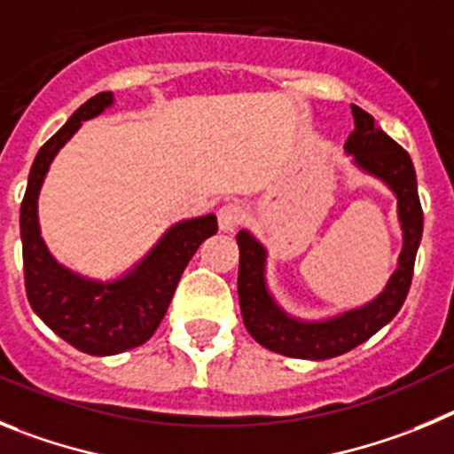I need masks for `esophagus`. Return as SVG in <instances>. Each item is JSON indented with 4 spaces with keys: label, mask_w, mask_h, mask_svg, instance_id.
<instances>
[{
    "label": "esophagus",
    "mask_w": 454,
    "mask_h": 454,
    "mask_svg": "<svg viewBox=\"0 0 454 454\" xmlns=\"http://www.w3.org/2000/svg\"><path fill=\"white\" fill-rule=\"evenodd\" d=\"M217 219H219V228H222L223 232H232L244 219L242 206H239V203H226V206L219 207Z\"/></svg>",
    "instance_id": "obj_1"
}]
</instances>
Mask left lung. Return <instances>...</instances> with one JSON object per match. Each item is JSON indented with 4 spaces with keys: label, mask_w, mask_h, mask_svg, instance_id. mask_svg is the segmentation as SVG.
I'll return each mask as SVG.
<instances>
[{
    "label": "left lung",
    "mask_w": 454,
    "mask_h": 454,
    "mask_svg": "<svg viewBox=\"0 0 454 454\" xmlns=\"http://www.w3.org/2000/svg\"><path fill=\"white\" fill-rule=\"evenodd\" d=\"M355 129L344 149L357 169L378 178L394 192L398 201V222L403 231V251L398 267L385 289L362 308L346 309L328 318H298L280 308L267 285V248L248 231L237 232L239 276L237 294L239 309L251 337L273 353L296 359H330L364 344L380 328H385L405 303L414 273L416 251L423 235L416 171L411 158L375 124L369 113L350 106Z\"/></svg>",
    "instance_id": "left-lung-1"
}]
</instances>
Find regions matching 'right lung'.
Listing matches in <instances>:
<instances>
[{
    "instance_id": "1",
    "label": "right lung",
    "mask_w": 454,
    "mask_h": 454,
    "mask_svg": "<svg viewBox=\"0 0 454 454\" xmlns=\"http://www.w3.org/2000/svg\"><path fill=\"white\" fill-rule=\"evenodd\" d=\"M113 104V92H99L74 110L67 124L40 146L20 207L28 303L60 339L81 353L97 357L124 353L151 339L169 308L187 262L203 239L217 232L215 215L174 223L136 267L115 280L81 276L49 253L38 222V197L44 176L56 153L81 129V121L99 117Z\"/></svg>"
}]
</instances>
